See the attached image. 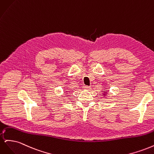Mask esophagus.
Segmentation results:
<instances>
[{
  "label": "esophagus",
  "mask_w": 154,
  "mask_h": 154,
  "mask_svg": "<svg viewBox=\"0 0 154 154\" xmlns=\"http://www.w3.org/2000/svg\"><path fill=\"white\" fill-rule=\"evenodd\" d=\"M83 88H84L85 90H91V87L90 86H87V85H84L83 86Z\"/></svg>",
  "instance_id": "34e87169"
}]
</instances>
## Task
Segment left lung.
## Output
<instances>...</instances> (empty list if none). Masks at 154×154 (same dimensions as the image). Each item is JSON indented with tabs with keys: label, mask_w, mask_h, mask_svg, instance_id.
<instances>
[{
	"label": "left lung",
	"mask_w": 154,
	"mask_h": 154,
	"mask_svg": "<svg viewBox=\"0 0 154 154\" xmlns=\"http://www.w3.org/2000/svg\"><path fill=\"white\" fill-rule=\"evenodd\" d=\"M107 94H108V91H104L103 92V97H106V96H107Z\"/></svg>",
	"instance_id": "8db88e82"
}]
</instances>
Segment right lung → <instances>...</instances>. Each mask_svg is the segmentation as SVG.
<instances>
[{
	"label": "right lung",
	"instance_id": "add662e5",
	"mask_svg": "<svg viewBox=\"0 0 154 154\" xmlns=\"http://www.w3.org/2000/svg\"><path fill=\"white\" fill-rule=\"evenodd\" d=\"M66 94H68V93H66Z\"/></svg>",
	"mask_w": 154,
	"mask_h": 154
}]
</instances>
